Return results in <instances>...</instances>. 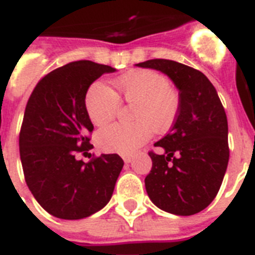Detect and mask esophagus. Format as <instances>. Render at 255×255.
Segmentation results:
<instances>
[{"mask_svg": "<svg viewBox=\"0 0 255 255\" xmlns=\"http://www.w3.org/2000/svg\"><path fill=\"white\" fill-rule=\"evenodd\" d=\"M124 161H125L126 164L131 163V161H132V157H131V156H124Z\"/></svg>", "mask_w": 255, "mask_h": 255, "instance_id": "esophagus-1", "label": "esophagus"}]
</instances>
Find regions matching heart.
Returning <instances> with one entry per match:
<instances>
[{
    "instance_id": "1",
    "label": "heart",
    "mask_w": 255,
    "mask_h": 255,
    "mask_svg": "<svg viewBox=\"0 0 255 255\" xmlns=\"http://www.w3.org/2000/svg\"><path fill=\"white\" fill-rule=\"evenodd\" d=\"M120 98L131 107V124H113L96 134V143L107 152L131 155L152 134L163 132L173 124L180 98L169 81L152 70L130 71L115 81ZM102 83H95L86 95V111L96 126L112 121L120 108V99Z\"/></svg>"
}]
</instances>
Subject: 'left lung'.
Here are the masks:
<instances>
[{
  "label": "left lung",
  "instance_id": "8db88e82",
  "mask_svg": "<svg viewBox=\"0 0 255 255\" xmlns=\"http://www.w3.org/2000/svg\"><path fill=\"white\" fill-rule=\"evenodd\" d=\"M139 67L159 70L178 88L180 108L167 135L150 151L147 194L163 211L181 216L205 210L222 186L229 160L228 121L215 87L203 73L176 61L155 58Z\"/></svg>",
  "mask_w": 255,
  "mask_h": 255
}]
</instances>
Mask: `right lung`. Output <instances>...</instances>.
I'll list each match as a JSON object with an SVG mask.
<instances>
[{
	"label": "right lung",
	"mask_w": 255,
	"mask_h": 255,
	"mask_svg": "<svg viewBox=\"0 0 255 255\" xmlns=\"http://www.w3.org/2000/svg\"><path fill=\"white\" fill-rule=\"evenodd\" d=\"M113 71L108 65L74 61L41 78L27 102L19 132L24 180L39 205L56 218H87L113 194L124 167L117 153L88 163L77 159L94 147L85 102L88 87Z\"/></svg>",
	"instance_id": "obj_1"
}]
</instances>
